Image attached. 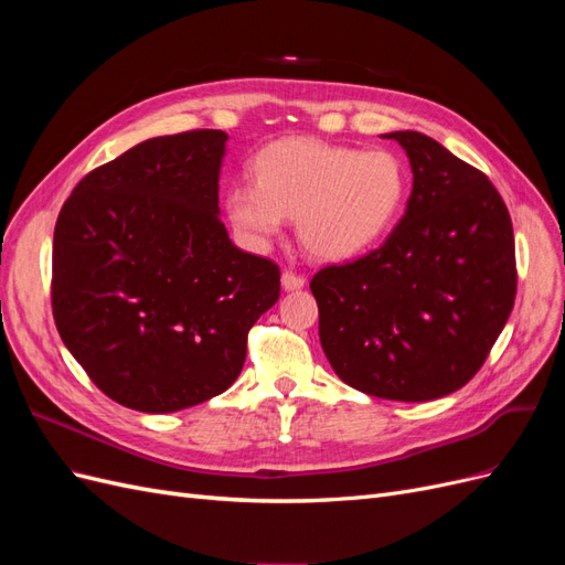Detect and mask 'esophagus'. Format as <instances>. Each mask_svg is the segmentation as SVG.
<instances>
[{"mask_svg": "<svg viewBox=\"0 0 565 565\" xmlns=\"http://www.w3.org/2000/svg\"><path fill=\"white\" fill-rule=\"evenodd\" d=\"M280 282H282L285 292H295V289H301V287L306 285V278H303V276H297V273H292V270H285Z\"/></svg>", "mask_w": 565, "mask_h": 565, "instance_id": "esophagus-1", "label": "esophagus"}]
</instances>
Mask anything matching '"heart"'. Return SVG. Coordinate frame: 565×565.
I'll use <instances>...</instances> for the list:
<instances>
[{
  "label": "heart",
  "mask_w": 565,
  "mask_h": 565,
  "mask_svg": "<svg viewBox=\"0 0 565 565\" xmlns=\"http://www.w3.org/2000/svg\"><path fill=\"white\" fill-rule=\"evenodd\" d=\"M256 181L228 188L226 214L254 247L268 245L287 216L299 243L322 262H347L380 243L396 221L407 172L388 150H361L292 136L266 146Z\"/></svg>",
  "instance_id": "obj_1"
}]
</instances>
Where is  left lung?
<instances>
[{
    "label": "left lung",
    "mask_w": 565,
    "mask_h": 565,
    "mask_svg": "<svg viewBox=\"0 0 565 565\" xmlns=\"http://www.w3.org/2000/svg\"><path fill=\"white\" fill-rule=\"evenodd\" d=\"M413 193L386 243L311 280L324 355L341 382L386 401H434L481 370L514 309L507 204L483 172L419 131H391Z\"/></svg>",
    "instance_id": "obj_1"
}]
</instances>
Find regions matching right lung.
<instances>
[{
	"mask_svg": "<svg viewBox=\"0 0 565 565\" xmlns=\"http://www.w3.org/2000/svg\"><path fill=\"white\" fill-rule=\"evenodd\" d=\"M228 134L156 136L84 177L54 231L63 344L115 403L162 415L224 393L280 270L237 249L218 210Z\"/></svg>",
	"mask_w": 565,
	"mask_h": 565,
	"instance_id": "obj_1",
	"label": "right lung"
}]
</instances>
